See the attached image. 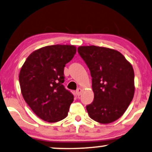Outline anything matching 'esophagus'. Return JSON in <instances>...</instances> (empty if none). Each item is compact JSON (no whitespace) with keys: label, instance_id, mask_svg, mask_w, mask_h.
Segmentation results:
<instances>
[{"label":"esophagus","instance_id":"obj_1","mask_svg":"<svg viewBox=\"0 0 152 152\" xmlns=\"http://www.w3.org/2000/svg\"><path fill=\"white\" fill-rule=\"evenodd\" d=\"M76 94L78 95V96H80V95L81 94V93H82V89L81 88H78L77 90H76Z\"/></svg>","mask_w":152,"mask_h":152}]
</instances>
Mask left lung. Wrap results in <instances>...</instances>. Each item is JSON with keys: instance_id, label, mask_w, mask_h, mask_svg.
Listing matches in <instances>:
<instances>
[{"instance_id": "8db88e82", "label": "left lung", "mask_w": 152, "mask_h": 152, "mask_svg": "<svg viewBox=\"0 0 152 152\" xmlns=\"http://www.w3.org/2000/svg\"><path fill=\"white\" fill-rule=\"evenodd\" d=\"M78 52L90 71L94 101L86 106L89 116L102 124L119 119L135 91L133 66L121 53L96 46H80Z\"/></svg>"}]
</instances>
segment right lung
Masks as SVG:
<instances>
[{"label":"right lung","mask_w":152,"mask_h":152,"mask_svg":"<svg viewBox=\"0 0 152 152\" xmlns=\"http://www.w3.org/2000/svg\"><path fill=\"white\" fill-rule=\"evenodd\" d=\"M76 48L72 45H52L32 52L19 73L24 100L39 118L56 122L67 116L74 95L66 90L64 68Z\"/></svg>","instance_id":"right-lung-1"}]
</instances>
